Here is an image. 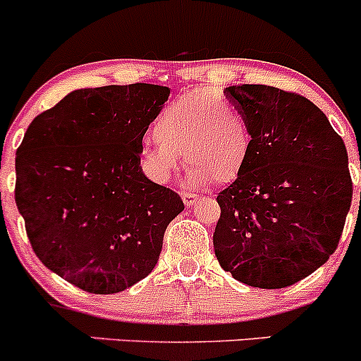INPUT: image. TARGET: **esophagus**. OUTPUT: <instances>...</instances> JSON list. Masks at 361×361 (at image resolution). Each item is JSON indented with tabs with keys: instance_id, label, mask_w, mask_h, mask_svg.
Listing matches in <instances>:
<instances>
[{
	"instance_id": "esophagus-1",
	"label": "esophagus",
	"mask_w": 361,
	"mask_h": 361,
	"mask_svg": "<svg viewBox=\"0 0 361 361\" xmlns=\"http://www.w3.org/2000/svg\"><path fill=\"white\" fill-rule=\"evenodd\" d=\"M181 197H183V202H185V206H194V202H197L199 199V195L197 194H192V192H183V194H181Z\"/></svg>"
}]
</instances>
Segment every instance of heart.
Here are the masks:
<instances>
[{
  "label": "heart",
  "instance_id": "b5f03b06",
  "mask_svg": "<svg viewBox=\"0 0 361 361\" xmlns=\"http://www.w3.org/2000/svg\"><path fill=\"white\" fill-rule=\"evenodd\" d=\"M152 136L157 145L141 148L140 166L145 176L159 185L171 180L178 155L190 183H232L248 162L253 145L241 108L213 89L190 90L167 104L152 127Z\"/></svg>",
  "mask_w": 361,
  "mask_h": 361
}]
</instances>
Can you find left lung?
Returning a JSON list of instances; mask_svg holds the SVG:
<instances>
[{"label":"left lung","mask_w":361,"mask_h":361,"mask_svg":"<svg viewBox=\"0 0 361 361\" xmlns=\"http://www.w3.org/2000/svg\"><path fill=\"white\" fill-rule=\"evenodd\" d=\"M225 96L248 118L253 145L216 197L214 255L245 285L286 288L337 250L353 199L345 145L300 94L239 83Z\"/></svg>","instance_id":"obj_1"}]
</instances>
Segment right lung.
Wrapping results in <instances>:
<instances>
[{
	"label": "right lung",
	"mask_w": 361,
	"mask_h": 361,
	"mask_svg": "<svg viewBox=\"0 0 361 361\" xmlns=\"http://www.w3.org/2000/svg\"><path fill=\"white\" fill-rule=\"evenodd\" d=\"M169 96L154 83L68 94L39 113L16 157V204L36 257L80 290L123 292L154 271L180 195L140 166Z\"/></svg>",
	"instance_id": "add662e5"
}]
</instances>
